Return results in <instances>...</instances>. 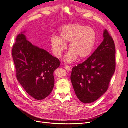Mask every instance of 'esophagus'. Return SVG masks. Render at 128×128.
I'll return each instance as SVG.
<instances>
[{"label":"esophagus","instance_id":"34e87169","mask_svg":"<svg viewBox=\"0 0 128 128\" xmlns=\"http://www.w3.org/2000/svg\"><path fill=\"white\" fill-rule=\"evenodd\" d=\"M65 68L66 70H71V68H70V66H65Z\"/></svg>","mask_w":128,"mask_h":128}]
</instances>
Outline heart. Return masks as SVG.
I'll return each instance as SVG.
<instances>
[{
	"mask_svg": "<svg viewBox=\"0 0 128 128\" xmlns=\"http://www.w3.org/2000/svg\"><path fill=\"white\" fill-rule=\"evenodd\" d=\"M59 35V38L54 36L50 40L52 51L56 58H60L69 43L70 50L64 58L67 63L73 62L78 57L80 59L87 58L92 53L96 38L93 28L80 24L64 26Z\"/></svg>",
	"mask_w": 128,
	"mask_h": 128,
	"instance_id": "1",
	"label": "heart"
}]
</instances>
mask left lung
<instances>
[{
    "mask_svg": "<svg viewBox=\"0 0 128 128\" xmlns=\"http://www.w3.org/2000/svg\"><path fill=\"white\" fill-rule=\"evenodd\" d=\"M104 40L91 56L73 68L70 80L80 101H96L108 89L116 70V48L112 37L104 30Z\"/></svg>",
    "mask_w": 128,
    "mask_h": 128,
    "instance_id": "left-lung-1",
    "label": "left lung"
}]
</instances>
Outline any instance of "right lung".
Wrapping results in <instances>:
<instances>
[{
    "mask_svg": "<svg viewBox=\"0 0 128 128\" xmlns=\"http://www.w3.org/2000/svg\"><path fill=\"white\" fill-rule=\"evenodd\" d=\"M24 32L17 36L12 50L16 77L30 96L42 100L53 90L54 72L60 62L48 52L33 45Z\"/></svg>",
    "mask_w": 128,
    "mask_h": 128,
    "instance_id": "1",
    "label": "right lung"
}]
</instances>
